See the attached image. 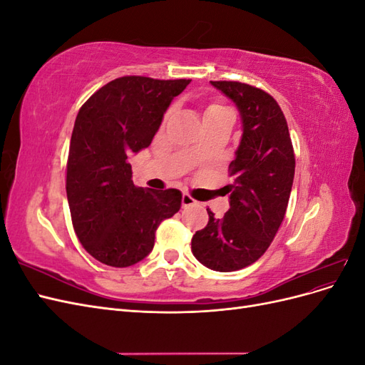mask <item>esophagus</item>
Listing matches in <instances>:
<instances>
[{
    "label": "esophagus",
    "instance_id": "obj_1",
    "mask_svg": "<svg viewBox=\"0 0 365 365\" xmlns=\"http://www.w3.org/2000/svg\"><path fill=\"white\" fill-rule=\"evenodd\" d=\"M195 204H196V201L189 193H182V207H190V205H195Z\"/></svg>",
    "mask_w": 365,
    "mask_h": 365
}]
</instances>
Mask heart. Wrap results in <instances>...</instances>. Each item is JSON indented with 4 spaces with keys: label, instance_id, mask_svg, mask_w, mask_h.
I'll use <instances>...</instances> for the list:
<instances>
[{
    "label": "heart",
    "instance_id": "1",
    "mask_svg": "<svg viewBox=\"0 0 365 365\" xmlns=\"http://www.w3.org/2000/svg\"><path fill=\"white\" fill-rule=\"evenodd\" d=\"M219 108H225V106H222L220 103H212V105H210V106L207 108V111H205V113H208V111H213V109H219Z\"/></svg>",
    "mask_w": 365,
    "mask_h": 365
}]
</instances>
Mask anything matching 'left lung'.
<instances>
[{
    "instance_id": "8db88e82",
    "label": "left lung",
    "mask_w": 365,
    "mask_h": 365,
    "mask_svg": "<svg viewBox=\"0 0 365 365\" xmlns=\"http://www.w3.org/2000/svg\"><path fill=\"white\" fill-rule=\"evenodd\" d=\"M212 85L235 102L244 132L228 168L230 210L216 219L207 208L208 224L192 237V252L204 267L231 272L259 260L271 245L288 208L295 157L288 123L272 96L242 82Z\"/></svg>"
}]
</instances>
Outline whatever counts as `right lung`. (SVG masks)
<instances>
[{
    "label": "right lung",
    "mask_w": 365,
    "mask_h": 365,
    "mask_svg": "<svg viewBox=\"0 0 365 365\" xmlns=\"http://www.w3.org/2000/svg\"><path fill=\"white\" fill-rule=\"evenodd\" d=\"M190 79L118 77L82 105L67 161V197L77 239L108 267L145 259L164 219L181 208L176 189H141L128 157L149 148L173 97Z\"/></svg>",
    "instance_id": "add662e5"
}]
</instances>
